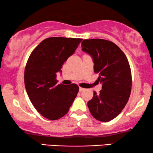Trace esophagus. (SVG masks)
Instances as JSON below:
<instances>
[{"mask_svg":"<svg viewBox=\"0 0 153 153\" xmlns=\"http://www.w3.org/2000/svg\"><path fill=\"white\" fill-rule=\"evenodd\" d=\"M85 91V88H79V91L80 92H82V91Z\"/></svg>","mask_w":153,"mask_h":153,"instance_id":"34e87169","label":"esophagus"}]
</instances>
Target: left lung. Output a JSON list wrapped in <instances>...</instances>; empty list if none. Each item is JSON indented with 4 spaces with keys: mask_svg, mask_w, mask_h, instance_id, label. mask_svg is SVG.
<instances>
[{
    "mask_svg": "<svg viewBox=\"0 0 153 153\" xmlns=\"http://www.w3.org/2000/svg\"><path fill=\"white\" fill-rule=\"evenodd\" d=\"M81 47L91 56L94 72L102 84L100 94L94 92L88 106L95 119L108 122L118 116L128 102L131 87L129 62L118 46L106 39H84Z\"/></svg>",
    "mask_w": 153,
    "mask_h": 153,
    "instance_id": "left-lung-1",
    "label": "left lung"
}]
</instances>
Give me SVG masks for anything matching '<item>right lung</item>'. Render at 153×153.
I'll return each mask as SVG.
<instances>
[{"mask_svg":"<svg viewBox=\"0 0 153 153\" xmlns=\"http://www.w3.org/2000/svg\"><path fill=\"white\" fill-rule=\"evenodd\" d=\"M80 38L49 37L33 50L25 68L24 83L29 99L42 116L58 120L68 112L77 93L76 84H58L56 74L74 53Z\"/></svg>","mask_w":153,"mask_h":153,"instance_id":"right-lung-1","label":"right lung"}]
</instances>
